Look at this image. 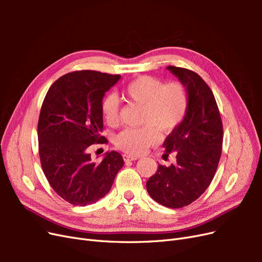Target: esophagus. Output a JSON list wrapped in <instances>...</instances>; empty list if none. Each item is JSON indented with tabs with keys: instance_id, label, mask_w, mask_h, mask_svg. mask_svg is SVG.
<instances>
[{
	"instance_id": "esophagus-1",
	"label": "esophagus",
	"mask_w": 262,
	"mask_h": 262,
	"mask_svg": "<svg viewBox=\"0 0 262 262\" xmlns=\"http://www.w3.org/2000/svg\"><path fill=\"white\" fill-rule=\"evenodd\" d=\"M123 157V161L124 162H129V161H137L138 157L137 156H131V155H128V154H123L122 155Z\"/></svg>"
}]
</instances>
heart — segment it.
Segmentation results:
<instances>
[{"mask_svg": "<svg viewBox=\"0 0 262 262\" xmlns=\"http://www.w3.org/2000/svg\"><path fill=\"white\" fill-rule=\"evenodd\" d=\"M125 94L143 106L141 128H126L118 133L116 145L131 155H141L161 141V131L171 132L185 120L189 108V97L184 85L176 81L165 83L160 78L143 75L125 87ZM101 114L109 125L120 121L121 100L114 92L101 101Z\"/></svg>", "mask_w": 262, "mask_h": 262, "instance_id": "b5f03b06", "label": "heart"}]
</instances>
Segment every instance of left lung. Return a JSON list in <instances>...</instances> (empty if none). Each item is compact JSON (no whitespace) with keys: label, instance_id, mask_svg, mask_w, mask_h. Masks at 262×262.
Wrapping results in <instances>:
<instances>
[{"label":"left lung","instance_id":"left-lung-1","mask_svg":"<svg viewBox=\"0 0 262 262\" xmlns=\"http://www.w3.org/2000/svg\"><path fill=\"white\" fill-rule=\"evenodd\" d=\"M186 87L189 108L185 120L166 138L164 157L176 154L168 167L158 165L146 182L153 200L170 209L184 208L195 201L215 175L223 145V123L213 92L191 70L169 66Z\"/></svg>","mask_w":262,"mask_h":262}]
</instances>
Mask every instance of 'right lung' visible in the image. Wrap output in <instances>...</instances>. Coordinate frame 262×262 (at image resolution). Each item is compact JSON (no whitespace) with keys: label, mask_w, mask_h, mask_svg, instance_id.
Instances as JSON below:
<instances>
[{"label":"right lung","mask_w":262,"mask_h":262,"mask_svg":"<svg viewBox=\"0 0 262 262\" xmlns=\"http://www.w3.org/2000/svg\"><path fill=\"white\" fill-rule=\"evenodd\" d=\"M119 74L74 71L61 76L47 93L38 120L39 157L45 176L62 199L73 205L104 198L123 166L115 150L101 163L92 162L89 148L106 143L101 136V101Z\"/></svg>","instance_id":"1"}]
</instances>
